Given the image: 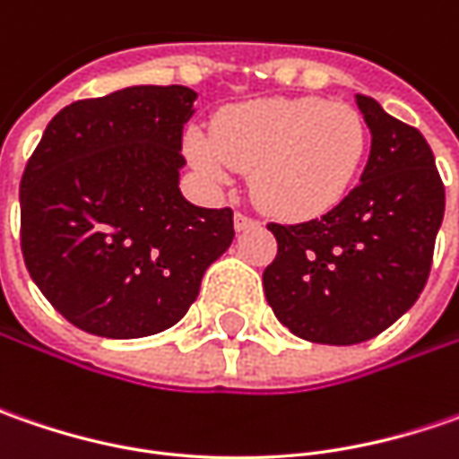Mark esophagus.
I'll return each mask as SVG.
<instances>
[{
    "instance_id": "esophagus-1",
    "label": "esophagus",
    "mask_w": 459,
    "mask_h": 459,
    "mask_svg": "<svg viewBox=\"0 0 459 459\" xmlns=\"http://www.w3.org/2000/svg\"><path fill=\"white\" fill-rule=\"evenodd\" d=\"M250 227H257V220H253V217H247V214H242V212H238L235 214V230H250Z\"/></svg>"
}]
</instances>
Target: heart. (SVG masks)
<instances>
[{
  "label": "heart",
  "instance_id": "obj_1",
  "mask_svg": "<svg viewBox=\"0 0 459 459\" xmlns=\"http://www.w3.org/2000/svg\"><path fill=\"white\" fill-rule=\"evenodd\" d=\"M368 130L358 109L322 99H260L221 112L212 134L191 130V163L214 184L250 173L255 202L286 220L314 217L344 199Z\"/></svg>",
  "mask_w": 459,
  "mask_h": 459
}]
</instances>
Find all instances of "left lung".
I'll list each match as a JSON object with an SVG mask.
<instances>
[{"label":"left lung","mask_w":459,"mask_h":459,"mask_svg":"<svg viewBox=\"0 0 459 459\" xmlns=\"http://www.w3.org/2000/svg\"><path fill=\"white\" fill-rule=\"evenodd\" d=\"M370 155L342 202L316 220L275 224L265 299L296 337L319 344L373 340L414 307L432 271L445 184L416 127L355 94Z\"/></svg>","instance_id":"1"}]
</instances>
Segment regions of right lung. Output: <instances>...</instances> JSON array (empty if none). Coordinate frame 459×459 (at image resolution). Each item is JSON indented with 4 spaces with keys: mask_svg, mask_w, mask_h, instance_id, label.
Listing matches in <instances>:
<instances>
[{
    "mask_svg": "<svg viewBox=\"0 0 459 459\" xmlns=\"http://www.w3.org/2000/svg\"><path fill=\"white\" fill-rule=\"evenodd\" d=\"M196 91L130 86L63 107L20 181L32 281L74 326L109 340L158 334L196 301L232 245V209L184 199L178 170Z\"/></svg>",
    "mask_w": 459,
    "mask_h": 459,
    "instance_id": "add662e5",
    "label": "right lung"
}]
</instances>
